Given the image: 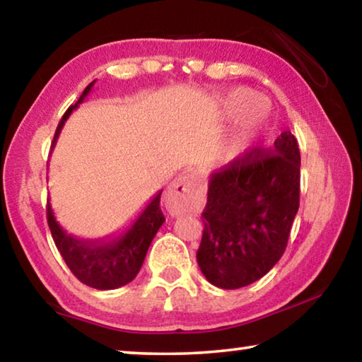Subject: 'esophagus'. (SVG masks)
Returning a JSON list of instances; mask_svg holds the SVG:
<instances>
[{"mask_svg": "<svg viewBox=\"0 0 362 362\" xmlns=\"http://www.w3.org/2000/svg\"><path fill=\"white\" fill-rule=\"evenodd\" d=\"M198 182L193 174H183L170 183L166 192V207L170 216L192 209V196Z\"/></svg>", "mask_w": 362, "mask_h": 362, "instance_id": "1", "label": "esophagus"}]
</instances>
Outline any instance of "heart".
<instances>
[{"instance_id":"heart-1","label":"heart","mask_w":362,"mask_h":362,"mask_svg":"<svg viewBox=\"0 0 362 362\" xmlns=\"http://www.w3.org/2000/svg\"><path fill=\"white\" fill-rule=\"evenodd\" d=\"M254 95L249 90H236L231 97V108L233 110H243L254 106ZM262 126V110L255 108L249 110L246 116L238 122L236 129L233 132L230 145H228V155H236V153L247 148L250 142L259 136Z\"/></svg>"}]
</instances>
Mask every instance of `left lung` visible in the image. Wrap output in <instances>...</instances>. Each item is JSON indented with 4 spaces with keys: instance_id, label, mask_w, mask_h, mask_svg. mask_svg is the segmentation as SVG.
<instances>
[{
    "instance_id": "obj_1",
    "label": "left lung",
    "mask_w": 362,
    "mask_h": 362,
    "mask_svg": "<svg viewBox=\"0 0 362 362\" xmlns=\"http://www.w3.org/2000/svg\"><path fill=\"white\" fill-rule=\"evenodd\" d=\"M300 203V150L289 131L209 177L201 272L220 289L255 283L283 257Z\"/></svg>"
}]
</instances>
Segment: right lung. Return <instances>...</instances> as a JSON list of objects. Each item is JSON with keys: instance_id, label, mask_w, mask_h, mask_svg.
I'll return each mask as SVG.
<instances>
[{"instance_id": "1", "label": "right lung", "mask_w": 362, "mask_h": 362, "mask_svg": "<svg viewBox=\"0 0 362 362\" xmlns=\"http://www.w3.org/2000/svg\"><path fill=\"white\" fill-rule=\"evenodd\" d=\"M94 83L95 81L90 83L83 90L75 105H71L62 116L52 140V146L56 145L65 121L69 119L73 110L78 108L79 103H83ZM161 192L153 196L150 203L145 206V209L140 212V216L126 231L115 236L99 238V240H79V238L66 235V231L54 217L51 204L47 203V223L54 243H56L66 267L83 284L99 291H110L126 286L137 276L153 238L166 220L159 207Z\"/></svg>"}]
</instances>
